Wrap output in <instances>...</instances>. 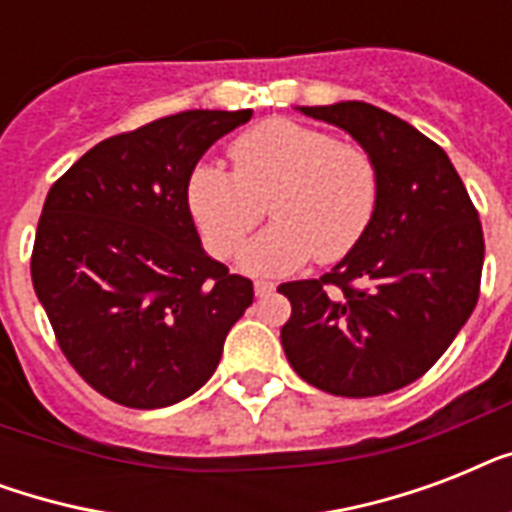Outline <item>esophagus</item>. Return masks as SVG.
Returning a JSON list of instances; mask_svg holds the SVG:
<instances>
[{
	"mask_svg": "<svg viewBox=\"0 0 512 512\" xmlns=\"http://www.w3.org/2000/svg\"><path fill=\"white\" fill-rule=\"evenodd\" d=\"M273 289H276V284H273V281H263V279H257V281H255V295H257V297L271 295Z\"/></svg>",
	"mask_w": 512,
	"mask_h": 512,
	"instance_id": "obj_1",
	"label": "esophagus"
}]
</instances>
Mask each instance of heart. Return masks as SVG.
<instances>
[{
    "mask_svg": "<svg viewBox=\"0 0 512 512\" xmlns=\"http://www.w3.org/2000/svg\"><path fill=\"white\" fill-rule=\"evenodd\" d=\"M233 170L199 164L188 209L212 255L231 257L265 215L276 223L241 252L249 273H287L311 257L335 263L364 239L380 201L372 154L313 124L273 116L233 140Z\"/></svg>",
    "mask_w": 512,
    "mask_h": 512,
    "instance_id": "b5f03b06",
    "label": "heart"
}]
</instances>
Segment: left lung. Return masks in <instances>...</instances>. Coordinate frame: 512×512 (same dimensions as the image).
<instances>
[{
  "label": "left lung",
  "instance_id": "8db88e82",
  "mask_svg": "<svg viewBox=\"0 0 512 512\" xmlns=\"http://www.w3.org/2000/svg\"><path fill=\"white\" fill-rule=\"evenodd\" d=\"M372 154L380 201L364 239L321 279L287 281L281 327L289 364L313 388L345 398L420 380L478 303L484 231L444 148L361 100L300 106Z\"/></svg>",
  "mask_w": 512,
  "mask_h": 512
}]
</instances>
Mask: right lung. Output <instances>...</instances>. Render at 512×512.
Returning <instances> with one entry per match:
<instances>
[{
	"instance_id": "obj_1",
	"label": "right lung",
	"mask_w": 512,
	"mask_h": 512,
	"mask_svg": "<svg viewBox=\"0 0 512 512\" xmlns=\"http://www.w3.org/2000/svg\"><path fill=\"white\" fill-rule=\"evenodd\" d=\"M252 111H180L90 148L52 183L31 281L63 356L100 396L162 409L204 385L255 289L201 249L188 177Z\"/></svg>"
}]
</instances>
